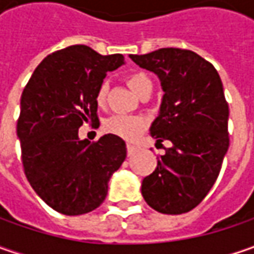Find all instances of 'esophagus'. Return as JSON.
Wrapping results in <instances>:
<instances>
[{
	"label": "esophagus",
	"mask_w": 254,
	"mask_h": 254,
	"mask_svg": "<svg viewBox=\"0 0 254 254\" xmlns=\"http://www.w3.org/2000/svg\"><path fill=\"white\" fill-rule=\"evenodd\" d=\"M134 152H135V147L131 145V144H127V154H128V157H131Z\"/></svg>",
	"instance_id": "esophagus-1"
}]
</instances>
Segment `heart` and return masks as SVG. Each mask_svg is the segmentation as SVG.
Masks as SVG:
<instances>
[{
  "mask_svg": "<svg viewBox=\"0 0 254 254\" xmlns=\"http://www.w3.org/2000/svg\"><path fill=\"white\" fill-rule=\"evenodd\" d=\"M127 84L131 87L134 92L138 96L145 90H151L152 82L151 79L144 73V72H131L127 74L126 77ZM107 92H109V83L107 80H103L99 84L97 90H96V103L99 106H102L107 99ZM147 127V123L141 117H135V116H124V114H116L110 119H107L104 122V131L117 135L124 140H132L135 138L144 128Z\"/></svg>",
  "mask_w": 254,
  "mask_h": 254,
  "instance_id": "obj_1",
  "label": "heart"
}]
</instances>
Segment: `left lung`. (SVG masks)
I'll return each mask as SVG.
<instances>
[{
    "instance_id": "1",
    "label": "left lung",
    "mask_w": 254,
    "mask_h": 254,
    "mask_svg": "<svg viewBox=\"0 0 254 254\" xmlns=\"http://www.w3.org/2000/svg\"><path fill=\"white\" fill-rule=\"evenodd\" d=\"M130 58L161 80L160 114L150 132L157 144L172 142L142 180V196L161 213L190 212L213 187L229 148V106L219 73L188 49L162 48Z\"/></svg>"
}]
</instances>
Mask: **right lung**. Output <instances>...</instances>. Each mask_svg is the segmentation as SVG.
I'll use <instances>...</instances> for the list:
<instances>
[{"label":"right lung","mask_w":254,"mask_h":254,"mask_svg":"<svg viewBox=\"0 0 254 254\" xmlns=\"http://www.w3.org/2000/svg\"><path fill=\"white\" fill-rule=\"evenodd\" d=\"M124 64L122 54H97L72 45L48 55L21 96L16 135L24 172L46 205L74 216L99 208L109 180L126 160L123 138L106 134L79 138L83 123L99 122L96 90L107 72Z\"/></svg>","instance_id":"1"}]
</instances>
